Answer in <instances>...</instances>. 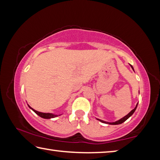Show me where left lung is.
Returning <instances> with one entry per match:
<instances>
[{
    "label": "left lung",
    "instance_id": "left-lung-1",
    "mask_svg": "<svg viewBox=\"0 0 160 160\" xmlns=\"http://www.w3.org/2000/svg\"><path fill=\"white\" fill-rule=\"evenodd\" d=\"M130 66H131V67L132 68V69L134 70L133 67H132L131 64H130ZM137 107H138V104H136V106H135V107L134 108V109H132V111H131V112H130L128 113V114L126 115L125 116H124V117L121 118V119H119V120L115 121V122H108V121H103V120H101V119H99V118H97V120H99V121H101L102 123H107V124H109V125H118V124H121V123H123L124 121H126L127 120V119H128L129 117H131V116L132 114H133V113L135 112V111L136 110V108H137Z\"/></svg>",
    "mask_w": 160,
    "mask_h": 160
}]
</instances>
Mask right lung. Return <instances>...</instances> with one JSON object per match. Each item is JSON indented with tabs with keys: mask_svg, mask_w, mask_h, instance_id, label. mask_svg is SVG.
<instances>
[{
	"mask_svg": "<svg viewBox=\"0 0 160 160\" xmlns=\"http://www.w3.org/2000/svg\"><path fill=\"white\" fill-rule=\"evenodd\" d=\"M28 107H29V109H31L32 111H33L34 112H35L37 113V114L40 116V117H42L43 118H45V119H50V118H56L57 117V116H61V114H55V113H43V112H38V111H36L34 109H32V108L29 106Z\"/></svg>",
	"mask_w": 160,
	"mask_h": 160,
	"instance_id": "obj_1",
	"label": "right lung"
}]
</instances>
